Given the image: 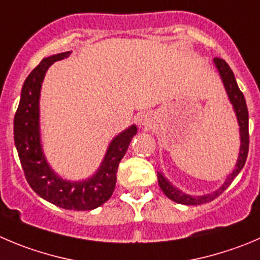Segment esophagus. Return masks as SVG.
Returning <instances> with one entry per match:
<instances>
[{
  "label": "esophagus",
  "instance_id": "1",
  "mask_svg": "<svg viewBox=\"0 0 260 260\" xmlns=\"http://www.w3.org/2000/svg\"><path fill=\"white\" fill-rule=\"evenodd\" d=\"M138 125H140V127H150V125L153 123V117L152 115H149V113H142V115H139V117H138Z\"/></svg>",
  "mask_w": 260,
  "mask_h": 260
}]
</instances>
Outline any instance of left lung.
Segmentation results:
<instances>
[{"mask_svg": "<svg viewBox=\"0 0 260 260\" xmlns=\"http://www.w3.org/2000/svg\"><path fill=\"white\" fill-rule=\"evenodd\" d=\"M214 66H216L217 71H218L219 76H221V80L223 83L224 90L227 93V97H229L230 103L232 105L234 108V112L236 115L237 123H239V133H240V150L239 155H237L236 165H235V169L231 174L227 176V179L224 180L223 184L216 190V191L211 192V194H204V195H190L185 194L181 190L177 189L176 186L171 184L169 180L166 179L165 175L162 172H157L158 177V185L162 189V191L165 192V195L167 198H170L174 202L179 203V204H185V206H199V204H204V203H208L211 200L216 199L218 195H221L227 187L231 185V182L234 181L235 177L239 175V172L243 170L244 165L246 162V157H248L249 152V113H248V107H246L245 98H244L243 91L239 89V85L236 83V79H235L234 73L230 69L229 63L226 62L222 58H214L213 60Z\"/></svg>", "mask_w": 260, "mask_h": 260, "instance_id": "1", "label": "left lung"}]
</instances>
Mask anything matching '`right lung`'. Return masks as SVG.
<instances>
[{
  "label": "right lung",
  "instance_id": "add662e5",
  "mask_svg": "<svg viewBox=\"0 0 260 260\" xmlns=\"http://www.w3.org/2000/svg\"><path fill=\"white\" fill-rule=\"evenodd\" d=\"M70 54L69 51L43 58L25 79L14 118V140L26 181L39 197L63 209L91 211L102 206L112 195L118 163L137 135L138 127L128 126L111 140L100 167L88 179L71 181L56 174L47 162L42 145L39 100L42 83L49 66Z\"/></svg>",
  "mask_w": 260,
  "mask_h": 260
}]
</instances>
